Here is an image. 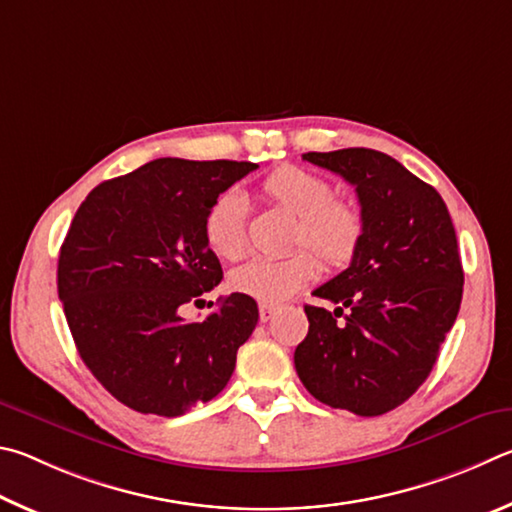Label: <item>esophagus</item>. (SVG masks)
Masks as SVG:
<instances>
[{"label":"esophagus","instance_id":"1","mask_svg":"<svg viewBox=\"0 0 512 512\" xmlns=\"http://www.w3.org/2000/svg\"><path fill=\"white\" fill-rule=\"evenodd\" d=\"M258 315H261V321L265 324V321H270L276 315V306H270V303H261V306H258Z\"/></svg>","mask_w":512,"mask_h":512}]
</instances>
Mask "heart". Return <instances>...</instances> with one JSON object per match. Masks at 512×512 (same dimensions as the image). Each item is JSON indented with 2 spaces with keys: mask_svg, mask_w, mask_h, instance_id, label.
I'll return each instance as SVG.
<instances>
[{
  "mask_svg": "<svg viewBox=\"0 0 512 512\" xmlns=\"http://www.w3.org/2000/svg\"><path fill=\"white\" fill-rule=\"evenodd\" d=\"M263 200L290 215V254L281 258H254L229 274V290L242 297L276 306L317 276L319 263L328 272H339L355 261L364 242V213L344 197H335L328 179L301 166L285 164L267 175L261 188ZM204 240L222 261H238L247 251L245 204L240 195L220 193L204 215ZM312 253L316 255L311 256Z\"/></svg>",
  "mask_w": 512,
  "mask_h": 512,
  "instance_id": "b5f03b06",
  "label": "heart"
}]
</instances>
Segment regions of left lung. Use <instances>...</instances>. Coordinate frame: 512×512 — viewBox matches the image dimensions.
Here are the masks:
<instances>
[{"label": "left lung", "mask_w": 512, "mask_h": 512, "mask_svg": "<svg viewBox=\"0 0 512 512\" xmlns=\"http://www.w3.org/2000/svg\"><path fill=\"white\" fill-rule=\"evenodd\" d=\"M303 159L355 186L366 229L355 261L312 292L337 308L306 306L310 328L294 366L324 405L387 414L427 380L459 315L463 267L450 211L434 186L384 152Z\"/></svg>", "instance_id": "obj_1"}]
</instances>
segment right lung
I'll return each mask as SVG.
<instances>
[{"instance_id":"1","label":"right lung","mask_w":512,"mask_h":512,"mask_svg":"<svg viewBox=\"0 0 512 512\" xmlns=\"http://www.w3.org/2000/svg\"><path fill=\"white\" fill-rule=\"evenodd\" d=\"M256 168L164 157L98 184L78 206L60 247L58 297L78 355L125 407L175 418L227 387L258 324L256 301L233 292L204 321L177 310L222 281L204 215Z\"/></svg>"}]
</instances>
